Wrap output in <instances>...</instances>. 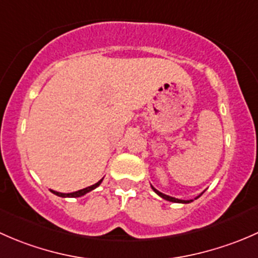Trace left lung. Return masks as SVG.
Wrapping results in <instances>:
<instances>
[{"label":"left lung","instance_id":"obj_1","mask_svg":"<svg viewBox=\"0 0 258 258\" xmlns=\"http://www.w3.org/2000/svg\"><path fill=\"white\" fill-rule=\"evenodd\" d=\"M151 187H152V189L156 192V194L158 195V196L162 197V199H165V200H167V201H170V202H177V204H189V202H192V200H179V199H175V197L167 196V195H165V194H162V192L157 191V189H156L153 186H151ZM201 195H200V196H201ZM200 196H197L196 199H199Z\"/></svg>","mask_w":258,"mask_h":258}]
</instances>
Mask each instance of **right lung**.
Wrapping results in <instances>:
<instances>
[{
    "label": "right lung",
    "instance_id": "1",
    "mask_svg": "<svg viewBox=\"0 0 258 258\" xmlns=\"http://www.w3.org/2000/svg\"><path fill=\"white\" fill-rule=\"evenodd\" d=\"M103 179V178H102ZM102 179H100V181L97 182V183L92 184V186L90 187H86V188H82L80 189V191H76V192H71V194H61V192H57V191H53V189H51L52 194H54L56 196H59V197H81L83 196V195L88 194L90 191H92V189H95L96 187H98L101 184V182H102Z\"/></svg>",
    "mask_w": 258,
    "mask_h": 258
}]
</instances>
